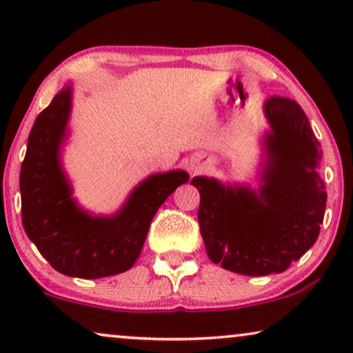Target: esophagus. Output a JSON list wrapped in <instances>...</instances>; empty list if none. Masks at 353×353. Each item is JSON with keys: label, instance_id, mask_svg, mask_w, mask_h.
Wrapping results in <instances>:
<instances>
[{"label": "esophagus", "instance_id": "esophagus-1", "mask_svg": "<svg viewBox=\"0 0 353 353\" xmlns=\"http://www.w3.org/2000/svg\"><path fill=\"white\" fill-rule=\"evenodd\" d=\"M199 168H201L199 163H191V170L196 172V170H199Z\"/></svg>", "mask_w": 353, "mask_h": 353}]
</instances>
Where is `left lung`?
<instances>
[{
	"label": "left lung",
	"mask_w": 353,
	"mask_h": 353,
	"mask_svg": "<svg viewBox=\"0 0 353 353\" xmlns=\"http://www.w3.org/2000/svg\"><path fill=\"white\" fill-rule=\"evenodd\" d=\"M263 114L270 132L263 138L260 186L223 185L194 176L197 210L205 250L214 263L245 276L283 273L316 243L326 209L318 168L320 143L296 101L272 96Z\"/></svg>",
	"instance_id": "obj_1"
}]
</instances>
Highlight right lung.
<instances>
[{"label":"right lung","mask_w":353,"mask_h":353,"mask_svg":"<svg viewBox=\"0 0 353 353\" xmlns=\"http://www.w3.org/2000/svg\"><path fill=\"white\" fill-rule=\"evenodd\" d=\"M70 110L72 86L67 85L28 134L21 168L22 225L59 273L85 279L112 276L133 267L159 207L190 175L185 170L154 173L130 192L117 214H88L72 197L61 163Z\"/></svg>","instance_id":"add662e5"}]
</instances>
